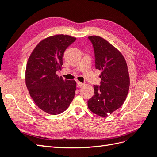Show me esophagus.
<instances>
[{"label":"esophagus","mask_w":157,"mask_h":157,"mask_svg":"<svg viewBox=\"0 0 157 157\" xmlns=\"http://www.w3.org/2000/svg\"><path fill=\"white\" fill-rule=\"evenodd\" d=\"M77 84H78V87H82L84 86V83H83L80 82H77Z\"/></svg>","instance_id":"obj_1"}]
</instances>
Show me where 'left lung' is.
<instances>
[{
    "mask_svg": "<svg viewBox=\"0 0 157 157\" xmlns=\"http://www.w3.org/2000/svg\"><path fill=\"white\" fill-rule=\"evenodd\" d=\"M95 54L96 69L100 70V86H94V95L87 101L88 108L105 117L118 109L128 95L130 78L124 57L106 40L90 36Z\"/></svg>",
    "mask_w": 157,
    "mask_h": 157,
    "instance_id": "obj_1",
    "label": "left lung"
}]
</instances>
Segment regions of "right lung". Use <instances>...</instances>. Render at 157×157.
Listing matches in <instances>:
<instances>
[{"label":"right lung","instance_id":"add662e5","mask_svg":"<svg viewBox=\"0 0 157 157\" xmlns=\"http://www.w3.org/2000/svg\"><path fill=\"white\" fill-rule=\"evenodd\" d=\"M69 35H56L40 41L27 63L25 83L37 106L52 115L61 114L70 106L76 90L75 80L63 79L61 70L65 49L75 41Z\"/></svg>","mask_w":157,"mask_h":157}]
</instances>
